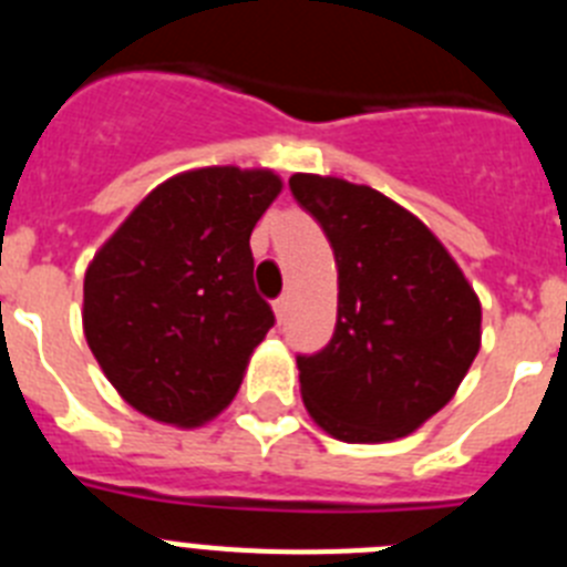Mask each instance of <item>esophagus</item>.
I'll return each mask as SVG.
<instances>
[{
  "instance_id": "1",
  "label": "esophagus",
  "mask_w": 567,
  "mask_h": 567,
  "mask_svg": "<svg viewBox=\"0 0 567 567\" xmlns=\"http://www.w3.org/2000/svg\"><path fill=\"white\" fill-rule=\"evenodd\" d=\"M287 312H289V298L284 295V298L275 300V315H278V320H287Z\"/></svg>"
}]
</instances>
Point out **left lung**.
I'll return each mask as SVG.
<instances>
[{"label": "left lung", "instance_id": "left-lung-1", "mask_svg": "<svg viewBox=\"0 0 567 567\" xmlns=\"http://www.w3.org/2000/svg\"><path fill=\"white\" fill-rule=\"evenodd\" d=\"M289 189L338 264L332 340L298 354L303 403L346 443L405 437L454 398L477 358V295L432 229L378 189L307 173Z\"/></svg>", "mask_w": 567, "mask_h": 567}]
</instances>
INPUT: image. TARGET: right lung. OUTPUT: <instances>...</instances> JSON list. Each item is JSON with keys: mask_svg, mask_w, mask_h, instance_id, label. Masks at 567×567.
Listing matches in <instances>:
<instances>
[{"mask_svg": "<svg viewBox=\"0 0 567 567\" xmlns=\"http://www.w3.org/2000/svg\"><path fill=\"white\" fill-rule=\"evenodd\" d=\"M269 169L204 167L155 187L84 275V338L135 412L198 425L227 409L275 327L249 235L278 198Z\"/></svg>", "mask_w": 567, "mask_h": 567, "instance_id": "1", "label": "right lung"}]
</instances>
